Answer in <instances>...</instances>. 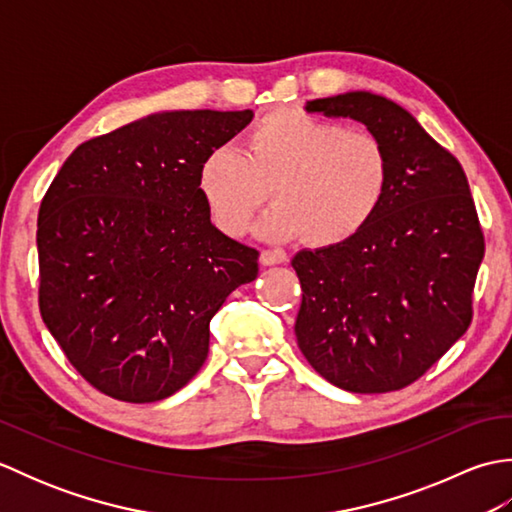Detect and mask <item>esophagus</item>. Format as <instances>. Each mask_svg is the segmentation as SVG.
Segmentation results:
<instances>
[{
	"instance_id": "1",
	"label": "esophagus",
	"mask_w": 512,
	"mask_h": 512,
	"mask_svg": "<svg viewBox=\"0 0 512 512\" xmlns=\"http://www.w3.org/2000/svg\"><path fill=\"white\" fill-rule=\"evenodd\" d=\"M286 259H288V257H286L284 250H273V248H264L262 255H259V262H262V266L284 264Z\"/></svg>"
}]
</instances>
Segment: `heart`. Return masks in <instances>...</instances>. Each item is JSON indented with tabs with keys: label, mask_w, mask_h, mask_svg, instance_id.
Masks as SVG:
<instances>
[{
	"label": "heart",
	"mask_w": 512,
	"mask_h": 512,
	"mask_svg": "<svg viewBox=\"0 0 512 512\" xmlns=\"http://www.w3.org/2000/svg\"><path fill=\"white\" fill-rule=\"evenodd\" d=\"M270 195L259 233L277 242L306 235L336 246L374 220L389 187L383 143L301 110H277L248 129L242 154L217 147L200 162L198 191L211 222L239 237Z\"/></svg>",
	"instance_id": "1"
}]
</instances>
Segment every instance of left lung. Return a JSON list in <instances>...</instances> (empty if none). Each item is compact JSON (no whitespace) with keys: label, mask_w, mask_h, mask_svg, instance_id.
<instances>
[{"label":"left lung","mask_w":512,"mask_h":512,"mask_svg":"<svg viewBox=\"0 0 512 512\" xmlns=\"http://www.w3.org/2000/svg\"><path fill=\"white\" fill-rule=\"evenodd\" d=\"M354 118L383 143L389 187L343 244L303 248L297 343L332 385L385 394L420 378L469 330L484 235L464 169L405 107L372 92L306 103Z\"/></svg>","instance_id":"8db88e82"}]
</instances>
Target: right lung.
Listing matches in <instances>:
<instances>
[{
    "mask_svg": "<svg viewBox=\"0 0 512 512\" xmlns=\"http://www.w3.org/2000/svg\"><path fill=\"white\" fill-rule=\"evenodd\" d=\"M253 110L158 112L63 162L37 222L39 310L63 354L116 400L176 394L209 354V323L259 273V253L217 228L198 167Z\"/></svg>",
    "mask_w": 512,
    "mask_h": 512,
    "instance_id": "right-lung-1",
    "label": "right lung"
}]
</instances>
